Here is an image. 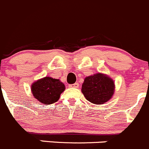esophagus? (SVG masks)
<instances>
[{
	"mask_svg": "<svg viewBox=\"0 0 149 149\" xmlns=\"http://www.w3.org/2000/svg\"><path fill=\"white\" fill-rule=\"evenodd\" d=\"M69 88H78L79 87V83H74V84H70L69 85Z\"/></svg>",
	"mask_w": 149,
	"mask_h": 149,
	"instance_id": "obj_1",
	"label": "esophagus"
}]
</instances>
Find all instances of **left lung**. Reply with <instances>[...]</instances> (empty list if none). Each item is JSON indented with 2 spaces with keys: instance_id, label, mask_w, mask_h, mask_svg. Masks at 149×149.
<instances>
[{
  "instance_id": "left-lung-1",
  "label": "left lung",
  "mask_w": 149,
  "mask_h": 149,
  "mask_svg": "<svg viewBox=\"0 0 149 149\" xmlns=\"http://www.w3.org/2000/svg\"><path fill=\"white\" fill-rule=\"evenodd\" d=\"M114 82L101 73L85 78L82 85V93L90 102L102 104L111 99L114 93Z\"/></svg>"
}]
</instances>
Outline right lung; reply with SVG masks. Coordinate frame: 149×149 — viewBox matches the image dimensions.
Wrapping results in <instances>:
<instances>
[{
  "label": "right lung",
  "mask_w": 149,
  "mask_h": 149,
  "mask_svg": "<svg viewBox=\"0 0 149 149\" xmlns=\"http://www.w3.org/2000/svg\"><path fill=\"white\" fill-rule=\"evenodd\" d=\"M65 90V86L58 79L45 77L33 83L31 91L36 100L45 104L56 102Z\"/></svg>",
  "instance_id": "right-lung-1"
}]
</instances>
